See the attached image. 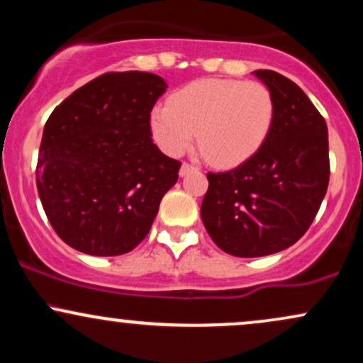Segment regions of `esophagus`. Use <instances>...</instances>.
Wrapping results in <instances>:
<instances>
[{
  "instance_id": "obj_1",
  "label": "esophagus",
  "mask_w": 363,
  "mask_h": 363,
  "mask_svg": "<svg viewBox=\"0 0 363 363\" xmlns=\"http://www.w3.org/2000/svg\"><path fill=\"white\" fill-rule=\"evenodd\" d=\"M194 170H198V169H196L194 165H191V164H187V162H184V164L181 165V170H179V176L184 177V176H187V174H189V172H194Z\"/></svg>"
}]
</instances>
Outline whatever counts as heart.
Segmentation results:
<instances>
[{"label":"heart","instance_id":"1","mask_svg":"<svg viewBox=\"0 0 363 363\" xmlns=\"http://www.w3.org/2000/svg\"><path fill=\"white\" fill-rule=\"evenodd\" d=\"M277 101L259 82L205 78L182 86L169 104L153 107L152 136L162 152L177 157L198 141L203 155L218 167L251 158L273 129Z\"/></svg>","mask_w":363,"mask_h":363}]
</instances>
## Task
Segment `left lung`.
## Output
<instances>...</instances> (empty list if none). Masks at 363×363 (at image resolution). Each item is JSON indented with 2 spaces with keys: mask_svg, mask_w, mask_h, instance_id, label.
<instances>
[{
  "mask_svg": "<svg viewBox=\"0 0 363 363\" xmlns=\"http://www.w3.org/2000/svg\"><path fill=\"white\" fill-rule=\"evenodd\" d=\"M277 101L273 129L239 167L208 172L201 218L222 251L261 257L306 234L328 191L326 121L303 90L272 69H256Z\"/></svg>",
  "mask_w": 363,
  "mask_h": 363,
  "instance_id": "obj_1",
  "label": "left lung"
}]
</instances>
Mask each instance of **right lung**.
I'll return each instance as SVG.
<instances>
[{
    "label": "right lung",
    "instance_id": "right-lung-1",
    "mask_svg": "<svg viewBox=\"0 0 363 363\" xmlns=\"http://www.w3.org/2000/svg\"><path fill=\"white\" fill-rule=\"evenodd\" d=\"M165 89L153 73H106L49 116L37 191L69 247L119 256L147 237L181 169V162L158 150L150 129V112Z\"/></svg>",
    "mask_w": 363,
    "mask_h": 363
}]
</instances>
